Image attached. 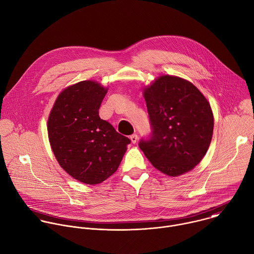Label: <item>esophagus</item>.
I'll return each instance as SVG.
<instances>
[{
	"mask_svg": "<svg viewBox=\"0 0 254 254\" xmlns=\"http://www.w3.org/2000/svg\"><path fill=\"white\" fill-rule=\"evenodd\" d=\"M129 138H130V140H131L132 143H135V142L137 141V134L133 133V134H131V135L129 136Z\"/></svg>",
	"mask_w": 254,
	"mask_h": 254,
	"instance_id": "esophagus-1",
	"label": "esophagus"
}]
</instances>
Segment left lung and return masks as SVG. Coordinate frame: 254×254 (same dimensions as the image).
I'll return each mask as SVG.
<instances>
[{
	"label": "left lung",
	"instance_id": "left-lung-1",
	"mask_svg": "<svg viewBox=\"0 0 254 254\" xmlns=\"http://www.w3.org/2000/svg\"><path fill=\"white\" fill-rule=\"evenodd\" d=\"M151 133L139 148L159 172L178 177L191 171L206 153L213 132L209 103L182 77L162 75L143 91Z\"/></svg>",
	"mask_w": 254,
	"mask_h": 254
}]
</instances>
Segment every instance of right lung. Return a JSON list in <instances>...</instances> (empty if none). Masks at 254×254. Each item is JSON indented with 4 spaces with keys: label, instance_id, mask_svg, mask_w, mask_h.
Wrapping results in <instances>:
<instances>
[{
    "label": "right lung",
    "instance_id": "right-lung-1",
    "mask_svg": "<svg viewBox=\"0 0 254 254\" xmlns=\"http://www.w3.org/2000/svg\"><path fill=\"white\" fill-rule=\"evenodd\" d=\"M107 90L93 80L79 81L58 97L48 121L53 152L74 180L101 184L115 174L130 139L99 116Z\"/></svg>",
    "mask_w": 254,
    "mask_h": 254
}]
</instances>
